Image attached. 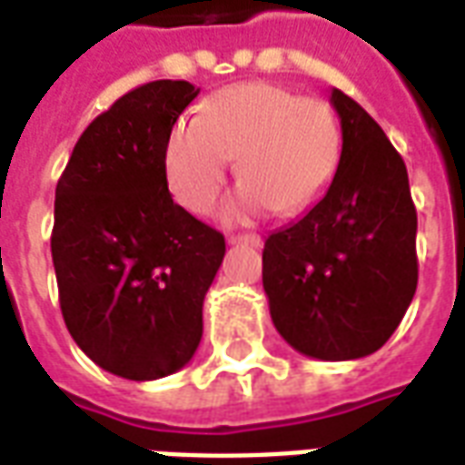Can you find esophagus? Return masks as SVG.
I'll use <instances>...</instances> for the list:
<instances>
[{
  "instance_id": "obj_1",
  "label": "esophagus",
  "mask_w": 465,
  "mask_h": 465,
  "mask_svg": "<svg viewBox=\"0 0 465 465\" xmlns=\"http://www.w3.org/2000/svg\"><path fill=\"white\" fill-rule=\"evenodd\" d=\"M229 243H243V246H252V249H262L263 239L259 233H239V236H229Z\"/></svg>"
}]
</instances>
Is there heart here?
<instances>
[{"label": "heart", "instance_id": "1", "mask_svg": "<svg viewBox=\"0 0 465 465\" xmlns=\"http://www.w3.org/2000/svg\"><path fill=\"white\" fill-rule=\"evenodd\" d=\"M343 152L339 116L322 99H303L269 82L226 86L202 114L173 124L163 172L173 199L192 213L209 212L236 156L242 183L223 202V222L266 212L296 216L331 189Z\"/></svg>", "mask_w": 465, "mask_h": 465}]
</instances>
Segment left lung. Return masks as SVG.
<instances>
[{"label":"left lung","mask_w":465,"mask_h":465,"mask_svg":"<svg viewBox=\"0 0 465 465\" xmlns=\"http://www.w3.org/2000/svg\"><path fill=\"white\" fill-rule=\"evenodd\" d=\"M343 152L331 189L263 243L276 331L322 361L363 359L389 341L419 283L416 206L401 153L351 96L331 89Z\"/></svg>","instance_id":"obj_1"}]
</instances>
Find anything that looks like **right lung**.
Segmentation results:
<instances>
[{"label":"right lung","mask_w":465,"mask_h":465,"mask_svg":"<svg viewBox=\"0 0 465 465\" xmlns=\"http://www.w3.org/2000/svg\"><path fill=\"white\" fill-rule=\"evenodd\" d=\"M199 89L159 79L89 124L56 183L52 262L62 316L96 366L129 381L183 369L223 236L173 203L163 149Z\"/></svg>","instance_id":"obj_1"}]
</instances>
